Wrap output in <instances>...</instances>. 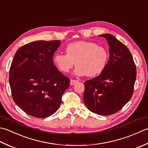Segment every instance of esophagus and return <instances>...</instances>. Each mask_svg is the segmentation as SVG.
I'll use <instances>...</instances> for the list:
<instances>
[{"label": "esophagus", "instance_id": "1", "mask_svg": "<svg viewBox=\"0 0 148 148\" xmlns=\"http://www.w3.org/2000/svg\"><path fill=\"white\" fill-rule=\"evenodd\" d=\"M77 82H78V81H77V80H72V79H71V80H70V85H71V86H73V85H74V84H76Z\"/></svg>", "mask_w": 148, "mask_h": 148}]
</instances>
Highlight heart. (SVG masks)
<instances>
[{
  "mask_svg": "<svg viewBox=\"0 0 148 148\" xmlns=\"http://www.w3.org/2000/svg\"><path fill=\"white\" fill-rule=\"evenodd\" d=\"M66 53H57L53 57L59 70L67 73L76 64L75 73L82 76L95 77L103 72L106 67L109 53L107 49L95 43L79 41L68 44Z\"/></svg>",
  "mask_w": 148,
  "mask_h": 148,
  "instance_id": "obj_1",
  "label": "heart"
}]
</instances>
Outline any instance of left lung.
I'll list each match as a JSON object with an SVG mask.
<instances>
[{"label":"left lung","mask_w":148,"mask_h":148,"mask_svg":"<svg viewBox=\"0 0 148 148\" xmlns=\"http://www.w3.org/2000/svg\"><path fill=\"white\" fill-rule=\"evenodd\" d=\"M109 46V59L102 73L84 83L86 106L92 112L108 116L118 112L131 99L136 68L126 46L110 34L99 35Z\"/></svg>","instance_id":"obj_1"}]
</instances>
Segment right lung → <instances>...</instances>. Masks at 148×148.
<instances>
[{
	"label": "right lung",
	"instance_id": "1",
	"mask_svg": "<svg viewBox=\"0 0 148 148\" xmlns=\"http://www.w3.org/2000/svg\"><path fill=\"white\" fill-rule=\"evenodd\" d=\"M61 41H36L16 51L10 70L13 100L29 115L45 118L58 110L63 93L70 86L53 64Z\"/></svg>",
	"mask_w": 148,
	"mask_h": 148
}]
</instances>
